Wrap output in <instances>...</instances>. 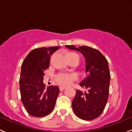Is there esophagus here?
<instances>
[{"mask_svg": "<svg viewBox=\"0 0 132 132\" xmlns=\"http://www.w3.org/2000/svg\"><path fill=\"white\" fill-rule=\"evenodd\" d=\"M60 92H62V91L63 90H64L65 89V87H63V86H60Z\"/></svg>", "mask_w": 132, "mask_h": 132, "instance_id": "obj_1", "label": "esophagus"}]
</instances>
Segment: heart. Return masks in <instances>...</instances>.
Wrapping results in <instances>:
<instances>
[{
    "label": "heart",
    "mask_w": 132,
    "mask_h": 132,
    "mask_svg": "<svg viewBox=\"0 0 132 132\" xmlns=\"http://www.w3.org/2000/svg\"><path fill=\"white\" fill-rule=\"evenodd\" d=\"M66 58L69 59H76L77 60H79V56L77 53H69L66 55ZM77 78V76L74 74H57L55 77L56 81L59 85L62 86H69L74 81H75Z\"/></svg>",
    "instance_id": "obj_1"
}]
</instances>
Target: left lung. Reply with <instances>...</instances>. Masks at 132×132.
Listing matches in <instances>:
<instances>
[{"mask_svg":"<svg viewBox=\"0 0 132 132\" xmlns=\"http://www.w3.org/2000/svg\"><path fill=\"white\" fill-rule=\"evenodd\" d=\"M65 47L79 51L86 62V76L79 85L87 91L82 92L77 89L72 102L73 111L80 119L93 120L102 113L108 100L111 79L108 62L98 50L91 47Z\"/></svg>","mask_w":132,"mask_h":132,"instance_id":"left-lung-1","label":"left lung"}]
</instances>
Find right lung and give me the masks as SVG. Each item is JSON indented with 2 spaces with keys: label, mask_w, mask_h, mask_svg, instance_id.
Listing matches in <instances>:
<instances>
[{
  "label": "right lung",
  "mask_w": 132,
  "mask_h": 132,
  "mask_svg": "<svg viewBox=\"0 0 132 132\" xmlns=\"http://www.w3.org/2000/svg\"><path fill=\"white\" fill-rule=\"evenodd\" d=\"M60 46L39 47L31 51L21 65L20 89L21 102L27 112L34 117L50 114L55 108L60 93L57 86L46 88L44 72L50 65V56Z\"/></svg>",
  "instance_id": "add662e5"
}]
</instances>
